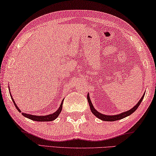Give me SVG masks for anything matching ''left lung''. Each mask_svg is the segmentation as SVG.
Returning a JSON list of instances; mask_svg holds the SVG:
<instances>
[{
    "label": "left lung",
    "mask_w": 156,
    "mask_h": 156,
    "mask_svg": "<svg viewBox=\"0 0 156 156\" xmlns=\"http://www.w3.org/2000/svg\"><path fill=\"white\" fill-rule=\"evenodd\" d=\"M144 95H145V93L143 94L142 97L140 98V101L137 102V104L135 105V106L133 107V108L129 109L128 111L122 112V113H121V114H116V115H106V114H103L102 113H100V112H98L97 110L94 108V107H93V105L91 102V100H90V99L89 93H88V95H87V100H88V103H89L90 111H91L92 113L94 114L95 116L98 117L99 119L102 120V121H118V120H121L123 118H126V117L130 116V114L134 113V112H135L136 110V109L138 108V107L140 106V105L141 104V102H142L144 97Z\"/></svg>",
    "instance_id": "1"
}]
</instances>
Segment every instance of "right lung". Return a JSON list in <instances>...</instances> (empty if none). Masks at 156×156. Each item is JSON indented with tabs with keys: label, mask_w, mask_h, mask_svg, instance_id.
<instances>
[{
	"label": "right lung",
	"mask_w": 156,
	"mask_h": 156,
	"mask_svg": "<svg viewBox=\"0 0 156 156\" xmlns=\"http://www.w3.org/2000/svg\"><path fill=\"white\" fill-rule=\"evenodd\" d=\"M10 93L11 99L13 101L14 105H15L16 109H17L20 112H21V113L22 114V115H23V116H25V117H26V118H28V119H29L33 120V121H54V120L56 119L57 117L58 116V115L60 114V113H61V112L62 105H63V100H62L61 105H60L59 108L57 109L56 112H54V113L50 114L49 115H45V116H35V115H32V114H28L23 113V112H21V110L19 109V107H17V105H16L15 102H14V100L13 99L11 93Z\"/></svg>",
	"instance_id": "add662e5"
}]
</instances>
